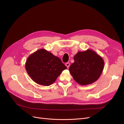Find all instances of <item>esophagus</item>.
I'll return each mask as SVG.
<instances>
[{
  "instance_id": "esophagus-1",
  "label": "esophagus",
  "mask_w": 124,
  "mask_h": 124,
  "mask_svg": "<svg viewBox=\"0 0 124 124\" xmlns=\"http://www.w3.org/2000/svg\"><path fill=\"white\" fill-rule=\"evenodd\" d=\"M70 64L69 63H66V64H65V65L66 66V67L68 68L69 67V66H70Z\"/></svg>"
}]
</instances>
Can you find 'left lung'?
<instances>
[{"label": "left lung", "instance_id": "left-lung-1", "mask_svg": "<svg viewBox=\"0 0 124 124\" xmlns=\"http://www.w3.org/2000/svg\"><path fill=\"white\" fill-rule=\"evenodd\" d=\"M74 60L69 70L76 82L86 85L99 78L103 69L104 61L94 51L87 49L79 51L74 56Z\"/></svg>", "mask_w": 124, "mask_h": 124}]
</instances>
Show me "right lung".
I'll use <instances>...</instances> for the list:
<instances>
[{
	"mask_svg": "<svg viewBox=\"0 0 124 124\" xmlns=\"http://www.w3.org/2000/svg\"><path fill=\"white\" fill-rule=\"evenodd\" d=\"M25 67L32 80L44 86L53 84L62 71L67 69L59 58L44 49L31 54Z\"/></svg>",
	"mask_w": 124,
	"mask_h": 124,
	"instance_id": "obj_1",
	"label": "right lung"
}]
</instances>
